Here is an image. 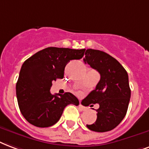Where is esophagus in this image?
<instances>
[{
	"mask_svg": "<svg viewBox=\"0 0 149 149\" xmlns=\"http://www.w3.org/2000/svg\"><path fill=\"white\" fill-rule=\"evenodd\" d=\"M79 108H80V109H81V111H86V107H84V106H82V105H81V104H80L79 105Z\"/></svg>",
	"mask_w": 149,
	"mask_h": 149,
	"instance_id": "esophagus-1",
	"label": "esophagus"
}]
</instances>
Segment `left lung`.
<instances>
[{"label":"left lung","mask_w":149,"mask_h":149,"mask_svg":"<svg viewBox=\"0 0 149 149\" xmlns=\"http://www.w3.org/2000/svg\"><path fill=\"white\" fill-rule=\"evenodd\" d=\"M83 60L100 74L95 89L82 100L86 106L100 105L96 122L86 126L95 132L110 131L121 123L128 109L131 94L128 74L118 60L100 50L87 49Z\"/></svg>","instance_id":"obj_1"}]
</instances>
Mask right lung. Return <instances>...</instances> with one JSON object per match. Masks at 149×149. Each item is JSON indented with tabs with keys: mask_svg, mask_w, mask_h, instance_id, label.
Segmentation results:
<instances>
[{
	"mask_svg": "<svg viewBox=\"0 0 149 149\" xmlns=\"http://www.w3.org/2000/svg\"><path fill=\"white\" fill-rule=\"evenodd\" d=\"M85 51L49 47L23 63L16 83V97L20 111L28 123L38 127L53 126L67 105L79 104L72 93L52 95L50 88L52 81L63 78L67 63L82 58Z\"/></svg>",
	"mask_w": 149,
	"mask_h": 149,
	"instance_id": "right-lung-1",
	"label": "right lung"
}]
</instances>
